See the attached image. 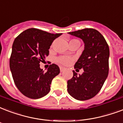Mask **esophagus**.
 <instances>
[{"label":"esophagus","mask_w":123,"mask_h":123,"mask_svg":"<svg viewBox=\"0 0 123 123\" xmlns=\"http://www.w3.org/2000/svg\"><path fill=\"white\" fill-rule=\"evenodd\" d=\"M60 70H61V72H64V71L65 70V68H64V67H62V66H61V67H60Z\"/></svg>","instance_id":"obj_1"}]
</instances>
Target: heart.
Instances as JSON below:
<instances>
[{
    "mask_svg": "<svg viewBox=\"0 0 123 123\" xmlns=\"http://www.w3.org/2000/svg\"><path fill=\"white\" fill-rule=\"evenodd\" d=\"M74 41V40H72ZM57 61L60 64H62L63 65H68L72 62V59L68 57H61L58 58Z\"/></svg>",
    "mask_w": 123,
    "mask_h": 123,
    "instance_id": "1",
    "label": "heart"
}]
</instances>
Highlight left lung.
<instances>
[{
    "instance_id": "1",
    "label": "left lung",
    "mask_w": 123,
    "mask_h": 123,
    "mask_svg": "<svg viewBox=\"0 0 123 123\" xmlns=\"http://www.w3.org/2000/svg\"><path fill=\"white\" fill-rule=\"evenodd\" d=\"M68 33L84 43V50L74 65V68L83 69L84 72L77 75L73 71V77L67 82V90L75 99L85 101L97 95L107 78L109 47L104 37L95 29L85 28Z\"/></svg>"
}]
</instances>
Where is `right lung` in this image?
Masks as SVG:
<instances>
[{
  "mask_svg": "<svg viewBox=\"0 0 123 123\" xmlns=\"http://www.w3.org/2000/svg\"><path fill=\"white\" fill-rule=\"evenodd\" d=\"M62 33H50L30 28L16 37L12 46L9 68L14 82L22 94L37 99L49 93L53 79L60 73L57 65H49L47 72L40 68L53 41Z\"/></svg>",
  "mask_w": 123,
  "mask_h": 123,
  "instance_id": "add662e5",
  "label": "right lung"
}]
</instances>
